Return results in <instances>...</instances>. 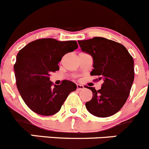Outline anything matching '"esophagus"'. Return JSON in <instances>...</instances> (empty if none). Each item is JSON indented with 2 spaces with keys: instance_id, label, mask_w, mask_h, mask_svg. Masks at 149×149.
I'll use <instances>...</instances> for the list:
<instances>
[{
  "instance_id": "1",
  "label": "esophagus",
  "mask_w": 149,
  "mask_h": 149,
  "mask_svg": "<svg viewBox=\"0 0 149 149\" xmlns=\"http://www.w3.org/2000/svg\"><path fill=\"white\" fill-rule=\"evenodd\" d=\"M84 88V86L81 84H77V90H82V89Z\"/></svg>"
}]
</instances>
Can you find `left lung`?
<instances>
[{"mask_svg": "<svg viewBox=\"0 0 149 149\" xmlns=\"http://www.w3.org/2000/svg\"><path fill=\"white\" fill-rule=\"evenodd\" d=\"M82 51L93 58L91 75L102 80L100 90L88 87L93 93L86 103L88 111L97 117H109L119 111L130 95L134 81V61L121 44L103 37L77 41Z\"/></svg>", "mask_w": 149, "mask_h": 149, "instance_id": "left-lung-1", "label": "left lung"}]
</instances>
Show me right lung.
<instances>
[{
    "label": "right lung",
    "instance_id": "obj_1",
    "mask_svg": "<svg viewBox=\"0 0 149 149\" xmlns=\"http://www.w3.org/2000/svg\"><path fill=\"white\" fill-rule=\"evenodd\" d=\"M77 47L76 41L47 38L30 42L19 51L14 66L17 87L26 105L34 113L56 114L69 93L76 90L75 83L66 80L52 88L49 76L59 70L62 57Z\"/></svg>",
    "mask_w": 149,
    "mask_h": 149
}]
</instances>
